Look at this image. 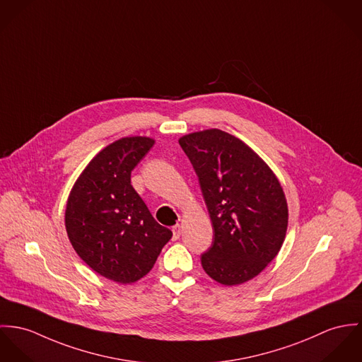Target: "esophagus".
Returning a JSON list of instances; mask_svg holds the SVG:
<instances>
[{"label": "esophagus", "mask_w": 362, "mask_h": 362, "mask_svg": "<svg viewBox=\"0 0 362 362\" xmlns=\"http://www.w3.org/2000/svg\"><path fill=\"white\" fill-rule=\"evenodd\" d=\"M172 232H173V240H177L179 238H180V235H182V226L177 223V225H175L173 228H172Z\"/></svg>", "instance_id": "obj_1"}]
</instances>
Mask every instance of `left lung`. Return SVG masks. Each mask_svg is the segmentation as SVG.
<instances>
[{
	"mask_svg": "<svg viewBox=\"0 0 362 362\" xmlns=\"http://www.w3.org/2000/svg\"><path fill=\"white\" fill-rule=\"evenodd\" d=\"M179 144L199 177L212 222L214 240L201 254L204 271L225 286L257 276L279 252L287 229L281 183L235 136L204 130Z\"/></svg>",
	"mask_w": 362,
	"mask_h": 362,
	"instance_id": "left-lung-1",
	"label": "left lung"
}]
</instances>
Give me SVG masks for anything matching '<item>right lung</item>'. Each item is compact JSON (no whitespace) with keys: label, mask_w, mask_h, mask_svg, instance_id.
Here are the masks:
<instances>
[{"label":"right lung","mask_w":362,"mask_h":362,"mask_svg":"<svg viewBox=\"0 0 362 362\" xmlns=\"http://www.w3.org/2000/svg\"><path fill=\"white\" fill-rule=\"evenodd\" d=\"M153 146L148 137H124L105 147L83 170L66 204L74 248L91 269L118 283L147 275L172 238L130 185L132 170Z\"/></svg>","instance_id":"1"}]
</instances>
